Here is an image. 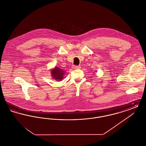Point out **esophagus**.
<instances>
[{
	"label": "esophagus",
	"mask_w": 146,
	"mask_h": 146,
	"mask_svg": "<svg viewBox=\"0 0 146 146\" xmlns=\"http://www.w3.org/2000/svg\"><path fill=\"white\" fill-rule=\"evenodd\" d=\"M80 66H73V68L74 69H76V70H78V69H80Z\"/></svg>",
	"instance_id": "esophagus-1"
}]
</instances>
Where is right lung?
I'll list each match as a JSON object with an SVG mask.
<instances>
[{
    "label": "right lung",
    "instance_id": "add662e5",
    "mask_svg": "<svg viewBox=\"0 0 146 146\" xmlns=\"http://www.w3.org/2000/svg\"><path fill=\"white\" fill-rule=\"evenodd\" d=\"M51 73H52V76H53V78L55 79L58 81H60L63 78L64 72L62 69L55 67L54 70H51Z\"/></svg>",
    "mask_w": 146,
    "mask_h": 146
}]
</instances>
